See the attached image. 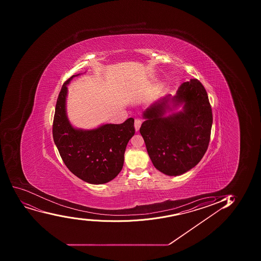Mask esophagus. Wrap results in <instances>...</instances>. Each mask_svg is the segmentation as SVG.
Instances as JSON below:
<instances>
[{
  "label": "esophagus",
  "instance_id": "obj_1",
  "mask_svg": "<svg viewBox=\"0 0 261 261\" xmlns=\"http://www.w3.org/2000/svg\"><path fill=\"white\" fill-rule=\"evenodd\" d=\"M141 124H142V120H141V119H135V127L136 131H139V130H140V127L141 126Z\"/></svg>",
  "mask_w": 261,
  "mask_h": 261
}]
</instances>
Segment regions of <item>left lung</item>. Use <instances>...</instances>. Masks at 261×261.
I'll use <instances>...</instances> for the list:
<instances>
[{"label":"left lung","instance_id":"obj_1","mask_svg":"<svg viewBox=\"0 0 261 261\" xmlns=\"http://www.w3.org/2000/svg\"><path fill=\"white\" fill-rule=\"evenodd\" d=\"M179 107L181 111H176ZM142 116L145 121L140 132L158 170L166 175H181L203 158L213 114L207 93L198 80L182 83L175 95L168 94L152 103Z\"/></svg>","mask_w":261,"mask_h":261}]
</instances>
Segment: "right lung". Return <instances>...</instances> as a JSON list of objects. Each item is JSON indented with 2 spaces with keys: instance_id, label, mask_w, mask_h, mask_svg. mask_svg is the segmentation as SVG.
<instances>
[{
  "instance_id": "add662e5",
  "label": "right lung",
  "mask_w": 261,
  "mask_h": 261,
  "mask_svg": "<svg viewBox=\"0 0 261 261\" xmlns=\"http://www.w3.org/2000/svg\"><path fill=\"white\" fill-rule=\"evenodd\" d=\"M63 85L58 97L53 125V136L60 156L76 177L93 185L112 180L123 167L124 153L135 135V119L121 124H102L93 129L77 128L70 123L66 111L67 86Z\"/></svg>"
}]
</instances>
